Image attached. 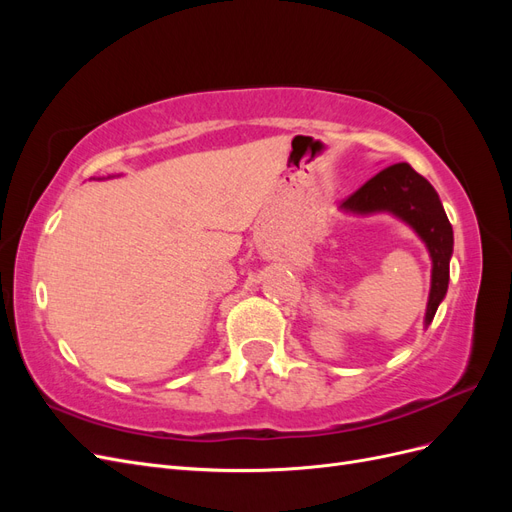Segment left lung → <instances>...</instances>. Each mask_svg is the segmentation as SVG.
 Returning <instances> with one entry per match:
<instances>
[{
  "label": "left lung",
  "instance_id": "1",
  "mask_svg": "<svg viewBox=\"0 0 512 512\" xmlns=\"http://www.w3.org/2000/svg\"><path fill=\"white\" fill-rule=\"evenodd\" d=\"M350 213H393L404 220L427 245L431 256V290L427 301L425 327H429L448 290V262L453 256V226L448 222L438 192L416 170L399 162L386 166L342 203Z\"/></svg>",
  "mask_w": 512,
  "mask_h": 512
}]
</instances>
